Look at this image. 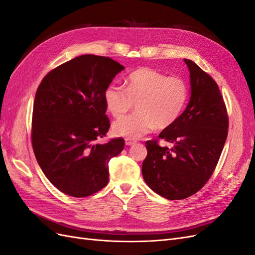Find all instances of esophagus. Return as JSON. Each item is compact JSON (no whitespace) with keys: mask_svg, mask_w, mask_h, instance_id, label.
Here are the masks:
<instances>
[{"mask_svg":"<svg viewBox=\"0 0 255 255\" xmlns=\"http://www.w3.org/2000/svg\"><path fill=\"white\" fill-rule=\"evenodd\" d=\"M135 142H136V140L130 139V138H127V139H126V144H127V145H132V144H134Z\"/></svg>","mask_w":255,"mask_h":255,"instance_id":"esophagus-1","label":"esophagus"}]
</instances>
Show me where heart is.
Listing matches in <instances>:
<instances>
[{"label": "heart", "mask_w": 255, "mask_h": 255, "mask_svg": "<svg viewBox=\"0 0 255 255\" xmlns=\"http://www.w3.org/2000/svg\"><path fill=\"white\" fill-rule=\"evenodd\" d=\"M127 87L112 84L104 91L106 110L120 118L137 103V113L113 125L115 135L139 138L155 128H167L177 121L189 98L187 82L168 76L155 69L141 67L126 80Z\"/></svg>", "instance_id": "1"}]
</instances>
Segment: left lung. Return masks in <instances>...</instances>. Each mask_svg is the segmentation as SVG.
<instances>
[{
  "instance_id": "1",
  "label": "left lung",
  "mask_w": 255,
  "mask_h": 255,
  "mask_svg": "<svg viewBox=\"0 0 255 255\" xmlns=\"http://www.w3.org/2000/svg\"><path fill=\"white\" fill-rule=\"evenodd\" d=\"M184 61L190 72V100L174 125L158 136L172 146L146 141L148 154L141 168L148 186L168 200L186 199L210 180L229 128L227 107L217 83L194 61Z\"/></svg>"
}]
</instances>
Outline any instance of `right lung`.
<instances>
[{
	"instance_id": "add662e5",
	"label": "right lung",
	"mask_w": 255,
	"mask_h": 255,
	"mask_svg": "<svg viewBox=\"0 0 255 255\" xmlns=\"http://www.w3.org/2000/svg\"><path fill=\"white\" fill-rule=\"evenodd\" d=\"M125 67L87 54L53 69L37 89L32 144L48 180L64 194L83 198L109 183V163L125 148L123 138L98 143L109 132L104 91Z\"/></svg>"
}]
</instances>
